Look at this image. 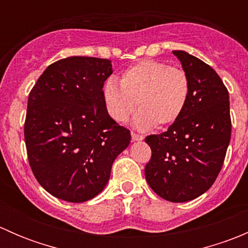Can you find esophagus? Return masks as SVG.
I'll return each instance as SVG.
<instances>
[{
    "label": "esophagus",
    "instance_id": "34e87169",
    "mask_svg": "<svg viewBox=\"0 0 248 248\" xmlns=\"http://www.w3.org/2000/svg\"><path fill=\"white\" fill-rule=\"evenodd\" d=\"M142 139H144V136L132 132V140H133V141H139V140H142Z\"/></svg>",
    "mask_w": 248,
    "mask_h": 248
}]
</instances>
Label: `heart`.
Here are the masks:
<instances>
[{
  "label": "heart",
  "instance_id": "obj_1",
  "mask_svg": "<svg viewBox=\"0 0 248 248\" xmlns=\"http://www.w3.org/2000/svg\"><path fill=\"white\" fill-rule=\"evenodd\" d=\"M189 96V79L184 69L166 62L145 60L129 67L120 78L107 80L103 98L110 116L124 122L139 106L134 124L140 129L164 127L176 121Z\"/></svg>",
  "mask_w": 248,
  "mask_h": 248
}]
</instances>
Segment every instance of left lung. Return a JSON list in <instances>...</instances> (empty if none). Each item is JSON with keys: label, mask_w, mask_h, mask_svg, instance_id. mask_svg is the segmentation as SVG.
Here are the masks:
<instances>
[{"label": "left lung", "mask_w": 248, "mask_h": 248, "mask_svg": "<svg viewBox=\"0 0 248 248\" xmlns=\"http://www.w3.org/2000/svg\"><path fill=\"white\" fill-rule=\"evenodd\" d=\"M172 54L188 76V101L168 131L145 138L151 147L145 177L161 198L184 202L205 193L218 176L232 120L228 90L214 68L182 50Z\"/></svg>", "instance_id": "left-lung-1"}]
</instances>
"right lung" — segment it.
<instances>
[{
  "mask_svg": "<svg viewBox=\"0 0 248 248\" xmlns=\"http://www.w3.org/2000/svg\"><path fill=\"white\" fill-rule=\"evenodd\" d=\"M111 61L71 56L46 67L27 101L25 144L37 181L71 202L94 198L108 184L131 132L111 119L103 98Z\"/></svg>",
  "mask_w": 248,
  "mask_h": 248,
  "instance_id": "1",
  "label": "right lung"
}]
</instances>
